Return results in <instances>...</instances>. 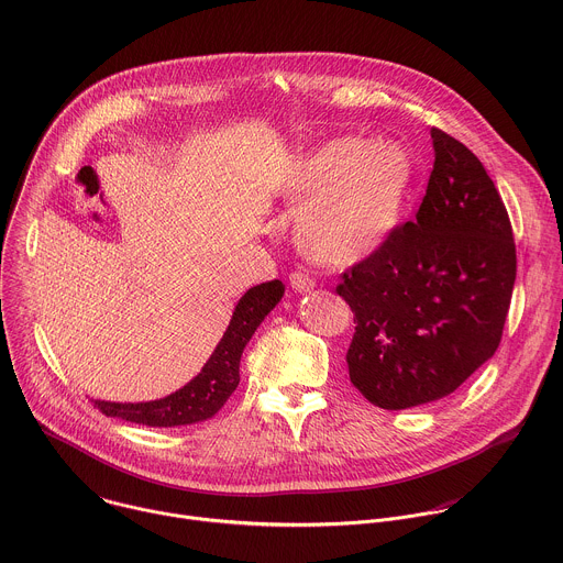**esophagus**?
I'll return each mask as SVG.
<instances>
[{"label":"esophagus","mask_w":563,"mask_h":563,"mask_svg":"<svg viewBox=\"0 0 563 563\" xmlns=\"http://www.w3.org/2000/svg\"><path fill=\"white\" fill-rule=\"evenodd\" d=\"M289 285H291L294 291L302 294V291H311L316 287V280L305 272H291L289 274Z\"/></svg>","instance_id":"obj_1"}]
</instances>
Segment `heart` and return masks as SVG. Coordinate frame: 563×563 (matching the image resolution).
<instances>
[{"instance_id": "1", "label": "heart", "mask_w": 563, "mask_h": 563, "mask_svg": "<svg viewBox=\"0 0 563 563\" xmlns=\"http://www.w3.org/2000/svg\"><path fill=\"white\" fill-rule=\"evenodd\" d=\"M415 181V159L401 144L335 137L311 153L291 195L296 239L307 256L349 265L377 250L395 230Z\"/></svg>"}]
</instances>
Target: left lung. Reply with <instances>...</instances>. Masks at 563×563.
Segmentation results:
<instances>
[{"label": "left lung", "mask_w": 563, "mask_h": 563, "mask_svg": "<svg viewBox=\"0 0 563 563\" xmlns=\"http://www.w3.org/2000/svg\"><path fill=\"white\" fill-rule=\"evenodd\" d=\"M430 133L434 168L417 217L335 289L357 322L351 382L384 410L443 399L494 357L516 283L514 230L496 184L463 142Z\"/></svg>", "instance_id": "8db88e82"}]
</instances>
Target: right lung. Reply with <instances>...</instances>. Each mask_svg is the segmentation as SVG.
I'll list each match as a JSON object with an SVG mask.
<instances>
[{
    "mask_svg": "<svg viewBox=\"0 0 563 563\" xmlns=\"http://www.w3.org/2000/svg\"><path fill=\"white\" fill-rule=\"evenodd\" d=\"M285 285L280 280L261 283L243 294L234 307L232 320L217 344L201 373L184 388L155 401L142 404H115L91 399L104 417H118L122 421L148 426V428H175L190 426L214 417L230 395L239 386V364L245 344L252 340L265 316L280 302Z\"/></svg>",
    "mask_w": 563,
    "mask_h": 563,
    "instance_id": "1",
    "label": "right lung"
}]
</instances>
